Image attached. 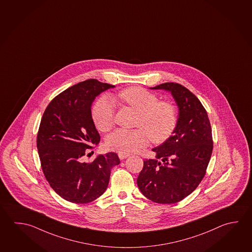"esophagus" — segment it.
Here are the masks:
<instances>
[{"mask_svg":"<svg viewBox=\"0 0 252 252\" xmlns=\"http://www.w3.org/2000/svg\"><path fill=\"white\" fill-rule=\"evenodd\" d=\"M118 156H119V158L120 159H121V160H124V159H126V158H127V157H128V156H128V155H127V154H123V153H119V154H118Z\"/></svg>","mask_w":252,"mask_h":252,"instance_id":"esophagus-1","label":"esophagus"}]
</instances>
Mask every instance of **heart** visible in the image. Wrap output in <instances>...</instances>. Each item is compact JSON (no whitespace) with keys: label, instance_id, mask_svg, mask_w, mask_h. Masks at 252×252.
<instances>
[{"label":"heart","instance_id":"b5f03b06","mask_svg":"<svg viewBox=\"0 0 252 252\" xmlns=\"http://www.w3.org/2000/svg\"><path fill=\"white\" fill-rule=\"evenodd\" d=\"M116 98L138 112L136 126L138 128L116 129L106 137V146L113 151L130 154L152 142L162 143L174 131L178 115L174 105L158 101L153 92L140 87L124 89ZM115 105L108 96H101L92 108V119L102 132L110 130L115 124Z\"/></svg>","mask_w":252,"mask_h":252}]
</instances>
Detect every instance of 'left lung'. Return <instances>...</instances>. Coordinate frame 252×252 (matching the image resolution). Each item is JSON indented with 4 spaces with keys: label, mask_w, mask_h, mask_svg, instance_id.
I'll list each match as a JSON object with an SVG mask.
<instances>
[{
    "label": "left lung",
    "mask_w": 252,
    "mask_h": 252,
    "mask_svg": "<svg viewBox=\"0 0 252 252\" xmlns=\"http://www.w3.org/2000/svg\"><path fill=\"white\" fill-rule=\"evenodd\" d=\"M150 89L169 92L178 105L179 116L172 135L152 149L156 159L144 160L137 187L147 199L171 204L195 190L206 173L213 149L211 123L200 100L179 83Z\"/></svg>",
    "instance_id": "obj_1"
}]
</instances>
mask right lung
I'll use <instances>...</instances> for the list:
<instances>
[{
  "mask_svg": "<svg viewBox=\"0 0 252 252\" xmlns=\"http://www.w3.org/2000/svg\"><path fill=\"white\" fill-rule=\"evenodd\" d=\"M114 85L90 79L66 89L47 106L37 135V149L47 181L60 196L88 203L105 192L111 169L120 163L115 153L99 155L91 163L83 156L100 141L92 116L96 96Z\"/></svg>",
  "mask_w": 252,
  "mask_h": 252,
  "instance_id": "add662e5",
  "label": "right lung"
}]
</instances>
